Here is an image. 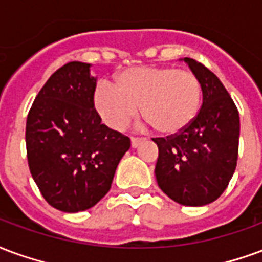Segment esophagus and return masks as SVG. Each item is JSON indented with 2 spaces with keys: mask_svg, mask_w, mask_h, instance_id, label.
Returning a JSON list of instances; mask_svg holds the SVG:
<instances>
[{
  "mask_svg": "<svg viewBox=\"0 0 262 262\" xmlns=\"http://www.w3.org/2000/svg\"><path fill=\"white\" fill-rule=\"evenodd\" d=\"M141 141H142L141 138H135V137H133V138H131V146H133V148H137V146L141 144Z\"/></svg>",
  "mask_w": 262,
  "mask_h": 262,
  "instance_id": "1",
  "label": "esophagus"
}]
</instances>
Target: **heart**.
I'll list each match as a JSON object with an SVG mask.
<instances>
[{
	"mask_svg": "<svg viewBox=\"0 0 262 262\" xmlns=\"http://www.w3.org/2000/svg\"><path fill=\"white\" fill-rule=\"evenodd\" d=\"M201 95L200 79L190 71L146 66L120 72L116 85L99 82L92 103L112 129L125 128L141 106V116L156 133L176 135L195 120Z\"/></svg>",
	"mask_w": 262,
	"mask_h": 262,
	"instance_id": "obj_1",
	"label": "heart"
}]
</instances>
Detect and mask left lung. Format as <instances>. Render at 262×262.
Returning a JSON list of instances; mask_svg holds the SVG:
<instances>
[{
	"mask_svg": "<svg viewBox=\"0 0 262 262\" xmlns=\"http://www.w3.org/2000/svg\"><path fill=\"white\" fill-rule=\"evenodd\" d=\"M200 79L202 106L184 131L156 138L158 186L173 201L187 207L211 204L226 190L238 154L240 118L236 104L212 71L186 57Z\"/></svg>",
	"mask_w": 262,
	"mask_h": 262,
	"instance_id": "obj_1",
	"label": "left lung"
}]
</instances>
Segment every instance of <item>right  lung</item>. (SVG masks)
<instances>
[{
  "mask_svg": "<svg viewBox=\"0 0 262 262\" xmlns=\"http://www.w3.org/2000/svg\"><path fill=\"white\" fill-rule=\"evenodd\" d=\"M91 67L72 61L55 71L26 120L32 177L46 201L62 212L95 207L131 146L128 137L102 124L93 107L97 79Z\"/></svg>",
  "mask_w": 262,
  "mask_h": 262,
  "instance_id": "1",
  "label": "right lung"
}]
</instances>
